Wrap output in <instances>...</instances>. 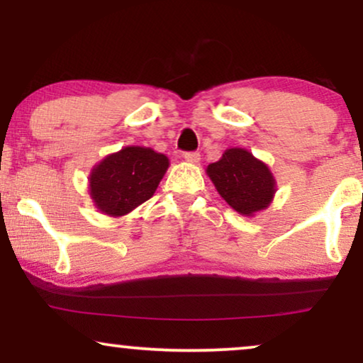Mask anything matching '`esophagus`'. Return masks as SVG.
Segmentation results:
<instances>
[{
  "label": "esophagus",
  "instance_id": "esophagus-1",
  "mask_svg": "<svg viewBox=\"0 0 363 363\" xmlns=\"http://www.w3.org/2000/svg\"><path fill=\"white\" fill-rule=\"evenodd\" d=\"M200 157L201 155L198 152H186V153H183V158H185L188 163H198V162H200Z\"/></svg>",
  "mask_w": 363,
  "mask_h": 363
}]
</instances>
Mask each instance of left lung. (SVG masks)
<instances>
[{"instance_id": "8db88e82", "label": "left lung", "mask_w": 363, "mask_h": 363, "mask_svg": "<svg viewBox=\"0 0 363 363\" xmlns=\"http://www.w3.org/2000/svg\"><path fill=\"white\" fill-rule=\"evenodd\" d=\"M218 193L233 210L245 216L266 210L276 193L269 167L245 148H228L206 168Z\"/></svg>"}]
</instances>
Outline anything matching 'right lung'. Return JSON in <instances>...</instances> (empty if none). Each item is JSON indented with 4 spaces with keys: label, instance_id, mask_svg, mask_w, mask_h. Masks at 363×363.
I'll return each instance as SVG.
<instances>
[{
    "label": "right lung",
    "instance_id": "obj_1",
    "mask_svg": "<svg viewBox=\"0 0 363 363\" xmlns=\"http://www.w3.org/2000/svg\"><path fill=\"white\" fill-rule=\"evenodd\" d=\"M170 165L163 153L148 147H125L92 168L89 191L97 210L123 216L153 196Z\"/></svg>",
    "mask_w": 363,
    "mask_h": 363
}]
</instances>
